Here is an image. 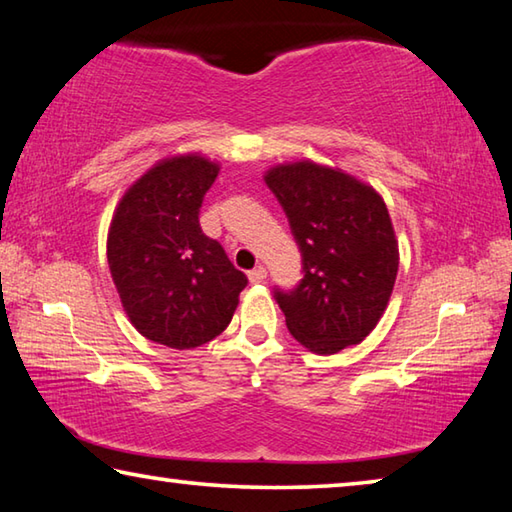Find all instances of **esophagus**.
<instances>
[{
	"label": "esophagus",
	"mask_w": 512,
	"mask_h": 512,
	"mask_svg": "<svg viewBox=\"0 0 512 512\" xmlns=\"http://www.w3.org/2000/svg\"><path fill=\"white\" fill-rule=\"evenodd\" d=\"M248 280L253 282V284L264 282L266 280V268L264 266H255L253 271H248Z\"/></svg>",
	"instance_id": "esophagus-1"
}]
</instances>
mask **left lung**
<instances>
[{
  "label": "left lung",
  "instance_id": "8db88e82",
  "mask_svg": "<svg viewBox=\"0 0 512 512\" xmlns=\"http://www.w3.org/2000/svg\"><path fill=\"white\" fill-rule=\"evenodd\" d=\"M264 180L302 257L296 287L273 289L293 339L318 354L363 341L384 314L400 264L381 196L314 162L275 167Z\"/></svg>",
  "mask_w": 512,
  "mask_h": 512
}]
</instances>
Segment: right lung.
Instances as JSON below:
<instances>
[{"label": "right lung", "mask_w": 512, "mask_h": 512, "mask_svg": "<svg viewBox=\"0 0 512 512\" xmlns=\"http://www.w3.org/2000/svg\"><path fill=\"white\" fill-rule=\"evenodd\" d=\"M219 167L201 155L160 162L128 189L108 235V264L137 332L167 348H198L230 325L248 277L201 230Z\"/></svg>", "instance_id": "right-lung-1"}]
</instances>
